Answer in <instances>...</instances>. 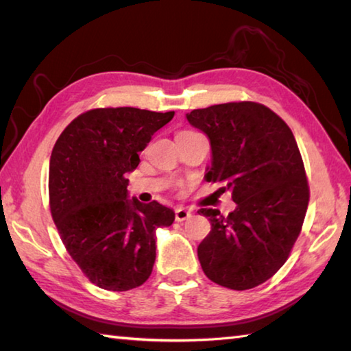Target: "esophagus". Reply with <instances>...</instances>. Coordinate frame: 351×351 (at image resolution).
<instances>
[{"label":"esophagus","instance_id":"obj_1","mask_svg":"<svg viewBox=\"0 0 351 351\" xmlns=\"http://www.w3.org/2000/svg\"><path fill=\"white\" fill-rule=\"evenodd\" d=\"M190 217H192V210H187L186 207H178V209L175 210V219L176 221H186V219H189Z\"/></svg>","mask_w":351,"mask_h":351}]
</instances>
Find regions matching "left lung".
<instances>
[{
	"mask_svg": "<svg viewBox=\"0 0 351 351\" xmlns=\"http://www.w3.org/2000/svg\"><path fill=\"white\" fill-rule=\"evenodd\" d=\"M189 123L210 142L204 180L237 204L228 217L199 209L212 229L199 243L204 274L221 287H258L282 268L304 224L310 190L299 147L274 111L254 102L193 110Z\"/></svg>",
	"mask_w": 351,
	"mask_h": 351,
	"instance_id": "obj_1",
	"label": "left lung"
}]
</instances>
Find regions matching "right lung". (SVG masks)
Instances as JSON below:
<instances>
[{"instance_id":"obj_1","label":"right lung","mask_w":351,"mask_h":351,"mask_svg":"<svg viewBox=\"0 0 351 351\" xmlns=\"http://www.w3.org/2000/svg\"><path fill=\"white\" fill-rule=\"evenodd\" d=\"M175 111L97 108L75 117L49 161V204L64 247L90 280L128 291L150 277L156 229L175 221L170 207L128 197L127 173Z\"/></svg>"}]
</instances>
